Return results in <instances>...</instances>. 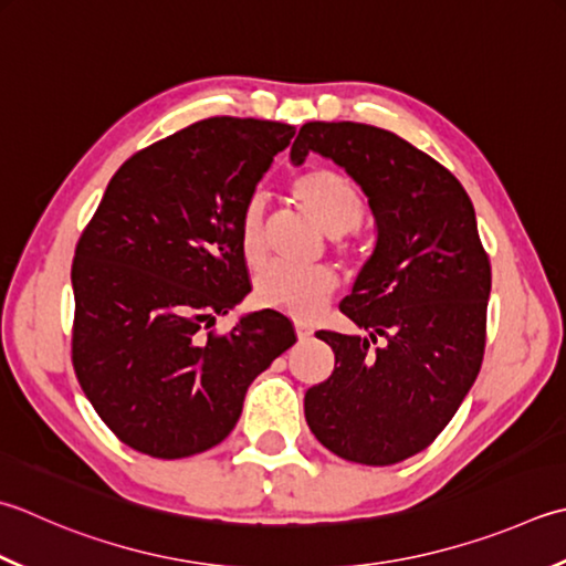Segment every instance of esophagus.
I'll list each match as a JSON object with an SVG mask.
<instances>
[{
	"label": "esophagus",
	"mask_w": 566,
	"mask_h": 566,
	"mask_svg": "<svg viewBox=\"0 0 566 566\" xmlns=\"http://www.w3.org/2000/svg\"><path fill=\"white\" fill-rule=\"evenodd\" d=\"M294 328H296V338H298V340H306L308 336H312V328L304 326V324H296Z\"/></svg>",
	"instance_id": "esophagus-1"
}]
</instances>
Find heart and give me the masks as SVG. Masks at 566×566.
<instances>
[{
	"label": "heart",
	"instance_id": "b5f03b06",
	"mask_svg": "<svg viewBox=\"0 0 566 566\" xmlns=\"http://www.w3.org/2000/svg\"><path fill=\"white\" fill-rule=\"evenodd\" d=\"M290 196L308 218L328 232L331 245L340 258H350L353 242L348 240V232L358 228L365 216V201L358 186L348 176L316 166V169L294 176ZM238 245L250 268H260L264 262L268 228H264V206L258 198L242 208L238 220ZM334 292L336 276L326 268L292 270L282 264H270L254 282V302L262 308H272V312L298 321L314 318Z\"/></svg>",
	"mask_w": 566,
	"mask_h": 566
}]
</instances>
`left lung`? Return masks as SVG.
<instances>
[{
    "mask_svg": "<svg viewBox=\"0 0 566 566\" xmlns=\"http://www.w3.org/2000/svg\"><path fill=\"white\" fill-rule=\"evenodd\" d=\"M348 171L378 226L340 312L368 336L318 331L336 353L308 387V429L328 451L390 467L427 449L481 370L491 262L457 176L392 132L360 122H306L292 144Z\"/></svg>",
    "mask_w": 566,
    "mask_h": 566,
    "instance_id": "left-lung-1",
    "label": "left lung"
}]
</instances>
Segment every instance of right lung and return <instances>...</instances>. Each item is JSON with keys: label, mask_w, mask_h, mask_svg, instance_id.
Returning <instances> with one entry per match:
<instances>
[{"label": "right lung", "mask_w": 566, "mask_h": 566, "mask_svg": "<svg viewBox=\"0 0 566 566\" xmlns=\"http://www.w3.org/2000/svg\"><path fill=\"white\" fill-rule=\"evenodd\" d=\"M292 125L208 117L119 166L77 240L73 368L122 444L184 459L223 441L250 382L294 346L264 308L216 334L252 290L238 220Z\"/></svg>", "instance_id": "right-lung-1"}]
</instances>
